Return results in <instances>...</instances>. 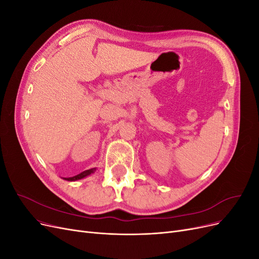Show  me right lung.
Masks as SVG:
<instances>
[{"instance_id":"obj_1","label":"right lung","mask_w":259,"mask_h":259,"mask_svg":"<svg viewBox=\"0 0 259 259\" xmlns=\"http://www.w3.org/2000/svg\"><path fill=\"white\" fill-rule=\"evenodd\" d=\"M95 170H96V167H94V168H90V169H86V170L82 171V173L77 174V175H75V176H73V177H67V178H64V179H66V180H69V182H75V180H79V179H82V178L88 177L89 175L93 174L94 171H95Z\"/></svg>"}]
</instances>
